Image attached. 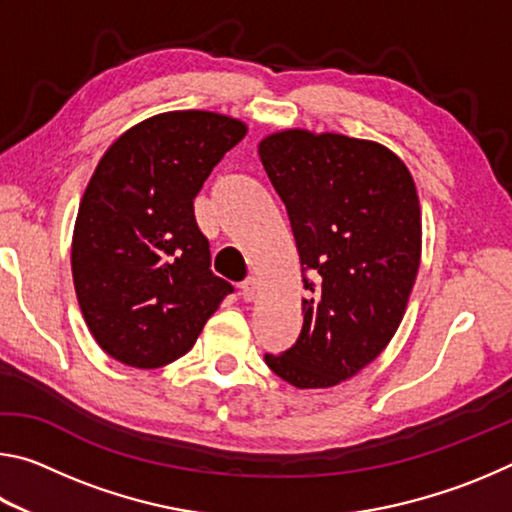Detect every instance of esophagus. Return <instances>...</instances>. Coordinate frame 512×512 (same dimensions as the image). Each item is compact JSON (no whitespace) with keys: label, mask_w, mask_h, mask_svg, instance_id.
Wrapping results in <instances>:
<instances>
[{"label":"esophagus","mask_w":512,"mask_h":512,"mask_svg":"<svg viewBox=\"0 0 512 512\" xmlns=\"http://www.w3.org/2000/svg\"><path fill=\"white\" fill-rule=\"evenodd\" d=\"M257 291H259V280L255 275H250L244 282H241V296H244V300H248V302L255 300Z\"/></svg>","instance_id":"1"}]
</instances>
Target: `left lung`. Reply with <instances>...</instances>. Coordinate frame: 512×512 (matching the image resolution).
I'll return each mask as SVG.
<instances>
[{
  "label": "left lung",
  "mask_w": 512,
  "mask_h": 512,
  "mask_svg": "<svg viewBox=\"0 0 512 512\" xmlns=\"http://www.w3.org/2000/svg\"><path fill=\"white\" fill-rule=\"evenodd\" d=\"M259 158L287 205L311 293L298 341L264 359L296 388L336 386L375 361L402 323L422 248L415 183L386 146L336 133H273Z\"/></svg>",
  "instance_id": "8db88e82"
}]
</instances>
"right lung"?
I'll return each instance as SVG.
<instances>
[{"label": "right lung", "mask_w": 512, "mask_h": 512, "mask_svg": "<svg viewBox=\"0 0 512 512\" xmlns=\"http://www.w3.org/2000/svg\"><path fill=\"white\" fill-rule=\"evenodd\" d=\"M244 135L239 119L176 110L103 153L76 216L72 275L85 323L112 359L133 368L180 359L235 291L212 273L194 198Z\"/></svg>", "instance_id": "add662e5"}]
</instances>
